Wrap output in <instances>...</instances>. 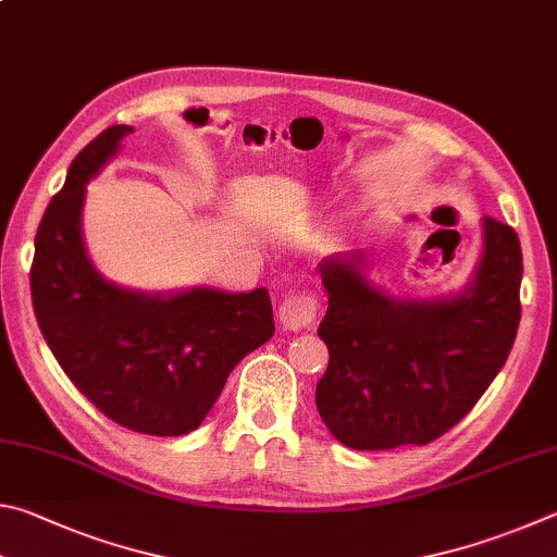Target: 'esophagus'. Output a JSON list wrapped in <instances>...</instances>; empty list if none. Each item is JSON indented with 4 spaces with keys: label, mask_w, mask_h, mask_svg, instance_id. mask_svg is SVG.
<instances>
[{
    "label": "esophagus",
    "mask_w": 557,
    "mask_h": 557,
    "mask_svg": "<svg viewBox=\"0 0 557 557\" xmlns=\"http://www.w3.org/2000/svg\"><path fill=\"white\" fill-rule=\"evenodd\" d=\"M318 306L310 294H290L278 308V323L284 330H304L315 320Z\"/></svg>",
    "instance_id": "obj_1"
}]
</instances>
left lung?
Listing matches in <instances>:
<instances>
[{"label": "left lung", "mask_w": 557, "mask_h": 557, "mask_svg": "<svg viewBox=\"0 0 557 557\" xmlns=\"http://www.w3.org/2000/svg\"><path fill=\"white\" fill-rule=\"evenodd\" d=\"M327 313L318 327L330 362L318 413L352 450L425 445L472 411L509 357L521 320V244L482 220L480 259L447 296L404 298L369 276L362 249L318 263Z\"/></svg>", "instance_id": "8db88e82"}]
</instances>
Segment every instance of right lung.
Segmentation results:
<instances>
[{
  "instance_id": "1",
  "label": "right lung",
  "mask_w": 557,
  "mask_h": 557,
  "mask_svg": "<svg viewBox=\"0 0 557 557\" xmlns=\"http://www.w3.org/2000/svg\"><path fill=\"white\" fill-rule=\"evenodd\" d=\"M134 126L114 124L75 156L36 232L32 300L46 345L92 406L129 431L185 435L234 367L273 337L267 288L136 290L95 267L83 237L87 183Z\"/></svg>"
}]
</instances>
